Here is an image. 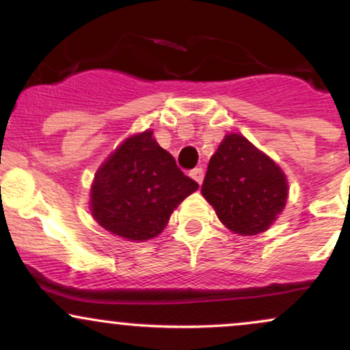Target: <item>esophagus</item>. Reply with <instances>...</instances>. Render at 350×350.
<instances>
[{
  "label": "esophagus",
  "instance_id": "34e87169",
  "mask_svg": "<svg viewBox=\"0 0 350 350\" xmlns=\"http://www.w3.org/2000/svg\"><path fill=\"white\" fill-rule=\"evenodd\" d=\"M189 174H191V178L194 179L196 183L202 184V179H204V170H202V167H194V170L189 172Z\"/></svg>",
  "mask_w": 350,
  "mask_h": 350
}]
</instances>
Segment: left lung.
Returning <instances> with one entry per match:
<instances>
[{
	"label": "left lung",
	"mask_w": 350,
	"mask_h": 350,
	"mask_svg": "<svg viewBox=\"0 0 350 350\" xmlns=\"http://www.w3.org/2000/svg\"><path fill=\"white\" fill-rule=\"evenodd\" d=\"M202 196L228 230L258 235L283 212L288 180L270 156L242 135L228 133L208 161Z\"/></svg>",
	"instance_id": "left-lung-1"
}]
</instances>
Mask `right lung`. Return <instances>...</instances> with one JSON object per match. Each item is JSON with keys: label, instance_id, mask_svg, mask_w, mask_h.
<instances>
[{"label": "right lung", "instance_id": "1", "mask_svg": "<svg viewBox=\"0 0 350 350\" xmlns=\"http://www.w3.org/2000/svg\"><path fill=\"white\" fill-rule=\"evenodd\" d=\"M198 189L146 130L124 139L95 172L90 212L110 234L146 242L161 234L174 208Z\"/></svg>", "mask_w": 350, "mask_h": 350}]
</instances>
